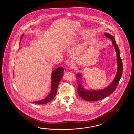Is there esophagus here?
Instances as JSON below:
<instances>
[{
    "mask_svg": "<svg viewBox=\"0 0 134 134\" xmlns=\"http://www.w3.org/2000/svg\"><path fill=\"white\" fill-rule=\"evenodd\" d=\"M66 65L67 66H69V67H70V68L72 67L73 66H74V62L72 60L70 59L66 60Z\"/></svg>",
    "mask_w": 134,
    "mask_h": 134,
    "instance_id": "esophagus-1",
    "label": "esophagus"
}]
</instances>
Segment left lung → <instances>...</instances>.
<instances>
[{"instance_id": "1", "label": "left lung", "mask_w": 134, "mask_h": 134, "mask_svg": "<svg viewBox=\"0 0 134 134\" xmlns=\"http://www.w3.org/2000/svg\"><path fill=\"white\" fill-rule=\"evenodd\" d=\"M104 35L106 37L112 40V43L116 51L117 60V72L114 79L112 83L103 90L87 91L82 86L81 82V75L80 73L77 74V93L81 98L88 101H97L104 99L114 92L117 88L120 80L122 74L123 66L122 62L120 57V50L118 46L116 44L114 37L108 33H105Z\"/></svg>"}]
</instances>
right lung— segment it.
I'll use <instances>...</instances> for the list:
<instances>
[{"label": "right lung", "mask_w": 134, "mask_h": 134, "mask_svg": "<svg viewBox=\"0 0 134 134\" xmlns=\"http://www.w3.org/2000/svg\"><path fill=\"white\" fill-rule=\"evenodd\" d=\"M23 36V35H22L21 36V38ZM21 38H20L21 39ZM64 68L63 67H59L56 70H53L51 76V90L49 94L45 99L39 101H34L33 102V103L38 104H44L51 101L55 98L57 93L58 86L61 79L62 77H63V73L64 72Z\"/></svg>", "instance_id": "obj_1"}]
</instances>
